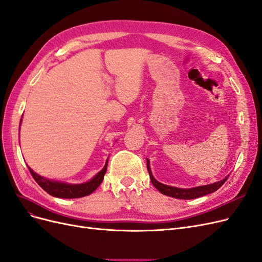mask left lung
<instances>
[{
  "label": "left lung",
  "instance_id": "1",
  "mask_svg": "<svg viewBox=\"0 0 262 262\" xmlns=\"http://www.w3.org/2000/svg\"><path fill=\"white\" fill-rule=\"evenodd\" d=\"M147 170H148V173H149V178H150V181L152 183L158 191L167 196L170 197H174V198H180V200H194V198H198V197H202L205 196L207 194H210L217 191L218 188H220L224 182L228 180V177L221 180L219 182H215L209 185H204V186H197V187H193V188H177L173 186H169V185H165L160 182H158L157 180L152 177L151 174V171L149 168V161L147 160Z\"/></svg>",
  "mask_w": 262,
  "mask_h": 262
}]
</instances>
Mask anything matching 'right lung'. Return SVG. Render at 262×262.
Wrapping results in <instances>:
<instances>
[{
  "label": "right lung",
  "instance_id": "1",
  "mask_svg": "<svg viewBox=\"0 0 262 262\" xmlns=\"http://www.w3.org/2000/svg\"><path fill=\"white\" fill-rule=\"evenodd\" d=\"M107 162L104 166V168L91 180V181L83 184H65L60 182L50 181V180L33 172L29 167L28 169L30 171L31 176L35 180V182H37L44 189V191L49 193L50 195L54 197H59V198H79V197L88 196L91 193H93L95 189L101 185L107 170Z\"/></svg>",
  "mask_w": 262,
  "mask_h": 262
}]
</instances>
